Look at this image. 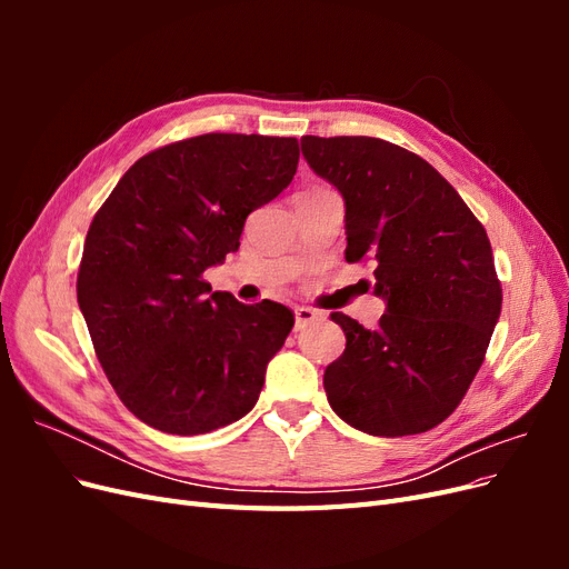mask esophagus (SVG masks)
Listing matches in <instances>:
<instances>
[{
	"label": "esophagus",
	"instance_id": "obj_1",
	"mask_svg": "<svg viewBox=\"0 0 569 569\" xmlns=\"http://www.w3.org/2000/svg\"><path fill=\"white\" fill-rule=\"evenodd\" d=\"M295 316H297V330H303V327L322 320V313L313 311V308H308V306H299L297 311H295Z\"/></svg>",
	"mask_w": 569,
	"mask_h": 569
}]
</instances>
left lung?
<instances>
[{
    "mask_svg": "<svg viewBox=\"0 0 569 569\" xmlns=\"http://www.w3.org/2000/svg\"><path fill=\"white\" fill-rule=\"evenodd\" d=\"M316 173L347 203V261L372 258L387 301L366 330L332 313L347 349L327 366L337 416L372 437L443 422L485 363L503 291L487 230L418 153L377 137H301Z\"/></svg>",
    "mask_w": 569,
    "mask_h": 569,
    "instance_id": "1",
    "label": "left lung"
}]
</instances>
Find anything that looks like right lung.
Instances as JSON below:
<instances>
[{
    "label": "right lung",
    "instance_id": "obj_1",
    "mask_svg": "<svg viewBox=\"0 0 569 569\" xmlns=\"http://www.w3.org/2000/svg\"><path fill=\"white\" fill-rule=\"evenodd\" d=\"M299 163L297 137L209 132L149 151L84 237L78 303L118 399L166 435H206L256 406L295 313L239 303L201 274Z\"/></svg>",
    "mask_w": 569,
    "mask_h": 569
}]
</instances>
